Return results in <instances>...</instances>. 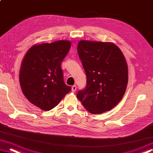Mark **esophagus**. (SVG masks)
<instances>
[{"label":"esophagus","mask_w":153,"mask_h":153,"mask_svg":"<svg viewBox=\"0 0 153 153\" xmlns=\"http://www.w3.org/2000/svg\"><path fill=\"white\" fill-rule=\"evenodd\" d=\"M71 90H72L73 92H76V91L77 90V86L76 85H74V86H72Z\"/></svg>","instance_id":"1"}]
</instances>
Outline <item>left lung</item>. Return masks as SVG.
I'll list each match as a JSON object with an SVG mask.
<instances>
[{"label":"left lung","mask_w":153,"mask_h":153,"mask_svg":"<svg viewBox=\"0 0 153 153\" xmlns=\"http://www.w3.org/2000/svg\"><path fill=\"white\" fill-rule=\"evenodd\" d=\"M77 52L86 86L77 97L92 114L110 111L122 100L128 84V66L119 47L111 42L81 40Z\"/></svg>","instance_id":"8db88e82"}]
</instances>
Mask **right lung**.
<instances>
[{
    "instance_id": "right-lung-1",
    "label": "right lung",
    "mask_w": 153,
    "mask_h": 153,
    "mask_svg": "<svg viewBox=\"0 0 153 153\" xmlns=\"http://www.w3.org/2000/svg\"><path fill=\"white\" fill-rule=\"evenodd\" d=\"M70 47L71 42L67 40L36 45L24 57L20 86L27 100L43 111L56 107L71 90L64 82L61 67Z\"/></svg>"
}]
</instances>
